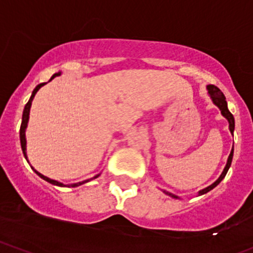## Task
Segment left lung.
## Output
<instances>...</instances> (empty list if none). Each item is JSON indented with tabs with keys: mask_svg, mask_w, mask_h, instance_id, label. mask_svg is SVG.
I'll return each instance as SVG.
<instances>
[{
	"mask_svg": "<svg viewBox=\"0 0 253 253\" xmlns=\"http://www.w3.org/2000/svg\"><path fill=\"white\" fill-rule=\"evenodd\" d=\"M206 88H207V93H209L210 98H211L212 103H213V104L216 105L218 109H219L220 114H222V115L228 120V124H229V131H230V133L233 134L234 133V128H235V121H234L233 114L230 113L229 109H228V104H227V100H225L224 94H223V93L220 92V89L217 88V87L214 86V84H207ZM233 154H234V147L232 148V150H230V154H229V156H228V160H227V165H225L224 169H223V172H222V173H220L219 177H218V179L216 180V182L212 183L211 185H209V187L204 188V189H201L200 191H199V193H198L199 196L204 195V194H206V193H209L210 190L213 189L214 187H217V185L219 184L220 182H222V179L225 177V174H227L228 169H229L230 165H232ZM162 191H164V193L166 194V195L171 196V198L180 199L179 196L174 195V194L169 193V191H167V190H162Z\"/></svg>",
	"mask_w": 253,
	"mask_h": 253,
	"instance_id": "8db88e82",
	"label": "left lung"
}]
</instances>
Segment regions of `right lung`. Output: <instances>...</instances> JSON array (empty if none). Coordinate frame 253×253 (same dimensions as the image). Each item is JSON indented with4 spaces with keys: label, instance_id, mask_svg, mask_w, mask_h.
Masks as SVG:
<instances>
[{
    "label": "right lung",
    "instance_id": "obj_1",
    "mask_svg": "<svg viewBox=\"0 0 253 253\" xmlns=\"http://www.w3.org/2000/svg\"><path fill=\"white\" fill-rule=\"evenodd\" d=\"M62 75V71H59V73H57V74H54V75L52 76V78H50V80L49 81H52L53 79L54 78H57V76H60ZM47 82H43V84H37V86L35 87V89H34L33 91V93H31V97H30V99H29V102L26 103V105H25V108H24V111H23V119H21V126H20V144H21V150H23V154H24V156H25V159H26V161L29 162V160H28V154H26V137H25V131H26V127H28V124H29V115H30V108H31V103H33V100H34V97H35V94L37 93V91H39L40 88H41L42 86H44V84H46ZM31 169H34V172H35V173L39 175V177H41L42 179H44L46 180V182H48V183H50V184H53V185H57V187H69V188H76V187H79V185H82V184H84V183H87V182H89V180H92V179H95V178H98L100 175V173H98V174H95L94 177H92V178H89V179H86V180H82V182H78V183H73V184H64V183H60V182H58V180H55V179H50V178H48V177H46V175H43L42 173H40L39 171H36L35 169H34L33 166H31Z\"/></svg>",
    "mask_w": 253,
    "mask_h": 253
}]
</instances>
